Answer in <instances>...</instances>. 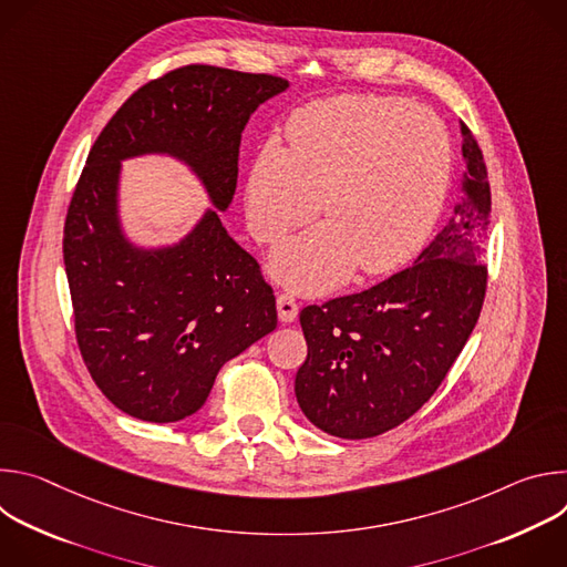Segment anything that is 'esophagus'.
Instances as JSON below:
<instances>
[{
  "mask_svg": "<svg viewBox=\"0 0 567 567\" xmlns=\"http://www.w3.org/2000/svg\"><path fill=\"white\" fill-rule=\"evenodd\" d=\"M276 307H278V316L282 322H293L298 318V302L293 300V296L280 293L276 300Z\"/></svg>",
  "mask_w": 567,
  "mask_h": 567,
  "instance_id": "esophagus-1",
  "label": "esophagus"
}]
</instances>
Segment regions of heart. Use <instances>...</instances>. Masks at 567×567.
I'll return each mask as SVG.
<instances>
[{
	"label": "heart",
	"instance_id": "1",
	"mask_svg": "<svg viewBox=\"0 0 567 567\" xmlns=\"http://www.w3.org/2000/svg\"><path fill=\"white\" fill-rule=\"evenodd\" d=\"M289 147L267 141L249 173L247 221L260 245L309 221L322 197L326 224L285 239L274 278L320 293L354 267L381 276L406 262L431 233L449 188L451 136L426 107L390 96L313 101L287 123Z\"/></svg>",
	"mask_w": 567,
	"mask_h": 567
}]
</instances>
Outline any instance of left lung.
<instances>
[{"instance_id": "left-lung-1", "label": "left lung", "mask_w": 567, "mask_h": 567, "mask_svg": "<svg viewBox=\"0 0 567 567\" xmlns=\"http://www.w3.org/2000/svg\"><path fill=\"white\" fill-rule=\"evenodd\" d=\"M462 195L413 267L300 311L307 359L296 374L305 417L343 440L377 437L415 415L468 341L487 291L492 190L462 123Z\"/></svg>"}]
</instances>
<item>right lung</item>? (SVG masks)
I'll return each instance as SVG.
<instances>
[{
	"label": "right lung",
	"mask_w": 567,
	"mask_h": 567,
	"mask_svg": "<svg viewBox=\"0 0 567 567\" xmlns=\"http://www.w3.org/2000/svg\"><path fill=\"white\" fill-rule=\"evenodd\" d=\"M289 87L267 73L188 64L134 92L96 138L64 221L75 339L101 392L154 424L197 413L219 368L278 326L274 289L219 219L235 195L241 130ZM168 153L215 209L175 246L145 250L117 213L120 164Z\"/></svg>",
	"instance_id": "obj_1"
}]
</instances>
